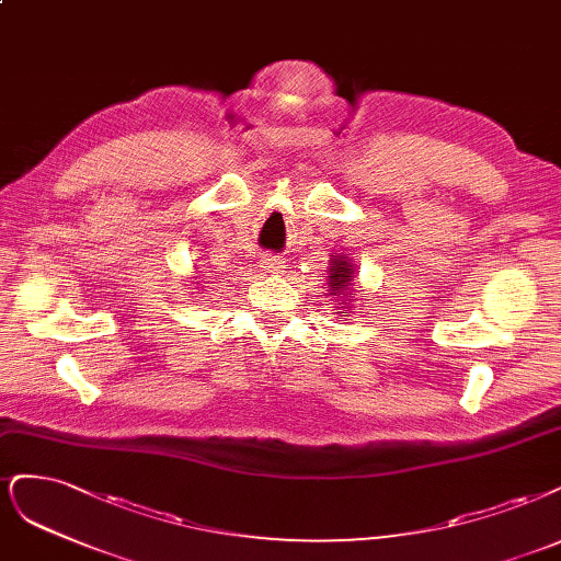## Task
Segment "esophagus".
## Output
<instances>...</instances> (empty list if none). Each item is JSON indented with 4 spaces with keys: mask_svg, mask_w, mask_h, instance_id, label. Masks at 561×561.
Returning a JSON list of instances; mask_svg holds the SVG:
<instances>
[{
    "mask_svg": "<svg viewBox=\"0 0 561 561\" xmlns=\"http://www.w3.org/2000/svg\"><path fill=\"white\" fill-rule=\"evenodd\" d=\"M260 266H262V272H266V274H276V272H280V268H283V262L278 257H274V255H264L260 260Z\"/></svg>",
    "mask_w": 561,
    "mask_h": 561,
    "instance_id": "esophagus-1",
    "label": "esophagus"
}]
</instances>
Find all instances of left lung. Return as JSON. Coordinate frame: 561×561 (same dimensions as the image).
<instances>
[{
	"label": "left lung",
	"instance_id": "left-lung-1",
	"mask_svg": "<svg viewBox=\"0 0 561 561\" xmlns=\"http://www.w3.org/2000/svg\"><path fill=\"white\" fill-rule=\"evenodd\" d=\"M330 264L332 266L327 268V272H330L327 274V280H330V295H334L336 299L341 296L342 299L339 300V304H347V311H351L353 299H345V289H351V285H353V264L343 255H332Z\"/></svg>",
	"mask_w": 561,
	"mask_h": 561
}]
</instances>
